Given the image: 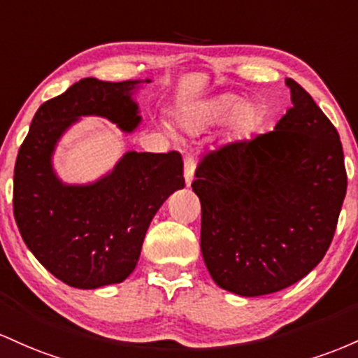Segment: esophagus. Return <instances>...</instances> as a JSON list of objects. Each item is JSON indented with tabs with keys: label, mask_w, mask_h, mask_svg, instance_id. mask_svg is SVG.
Listing matches in <instances>:
<instances>
[{
	"label": "esophagus",
	"mask_w": 358,
	"mask_h": 358,
	"mask_svg": "<svg viewBox=\"0 0 358 358\" xmlns=\"http://www.w3.org/2000/svg\"><path fill=\"white\" fill-rule=\"evenodd\" d=\"M194 169L196 164L191 157L184 159V180H186V186H191L192 178H194Z\"/></svg>",
	"instance_id": "obj_1"
}]
</instances>
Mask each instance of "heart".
<instances>
[{"instance_id": "obj_1", "label": "heart", "mask_w": 358, "mask_h": 358, "mask_svg": "<svg viewBox=\"0 0 358 358\" xmlns=\"http://www.w3.org/2000/svg\"><path fill=\"white\" fill-rule=\"evenodd\" d=\"M262 120V111L252 101H243L235 92H222L206 99L189 101L178 108L176 122L186 134H203L224 122L227 135L233 140L250 136ZM166 131H171L162 125Z\"/></svg>"}]
</instances>
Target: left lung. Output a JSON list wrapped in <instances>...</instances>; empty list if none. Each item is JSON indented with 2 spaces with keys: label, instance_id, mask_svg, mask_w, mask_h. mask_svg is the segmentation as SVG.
I'll return each instance as SVG.
<instances>
[{
  "label": "left lung",
  "instance_id": "obj_1",
  "mask_svg": "<svg viewBox=\"0 0 358 358\" xmlns=\"http://www.w3.org/2000/svg\"><path fill=\"white\" fill-rule=\"evenodd\" d=\"M274 130L210 152L196 169L201 252L216 284L254 298L321 262L347 192L336 128L294 79Z\"/></svg>",
  "mask_w": 358,
  "mask_h": 358
}]
</instances>
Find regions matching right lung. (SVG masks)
I'll use <instances>...</instances> for the list:
<instances>
[{
    "mask_svg": "<svg viewBox=\"0 0 358 358\" xmlns=\"http://www.w3.org/2000/svg\"><path fill=\"white\" fill-rule=\"evenodd\" d=\"M150 79H81L38 108L20 147L13 213L28 250L52 275L78 289L123 282L134 272L152 218L184 187L178 152H125L86 184L64 182L54 167L60 138L83 116L131 134L142 123L135 94Z\"/></svg>",
    "mask_w": 358,
    "mask_h": 358,
    "instance_id": "obj_1",
    "label": "right lung"
}]
</instances>
